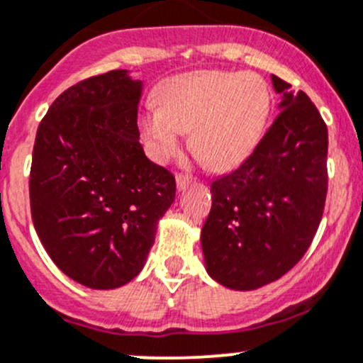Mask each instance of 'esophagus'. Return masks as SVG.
<instances>
[{
  "mask_svg": "<svg viewBox=\"0 0 363 363\" xmlns=\"http://www.w3.org/2000/svg\"><path fill=\"white\" fill-rule=\"evenodd\" d=\"M193 182V177H189V175H184V174H179L177 177H175V184H177V189L179 191H182V189L188 188L189 184Z\"/></svg>",
  "mask_w": 363,
  "mask_h": 363,
  "instance_id": "obj_1",
  "label": "esophagus"
}]
</instances>
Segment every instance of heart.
Returning a JSON list of instances; mask_svg holds the SVG:
<instances>
[{
    "label": "heart",
    "instance_id": "b5f03b06",
    "mask_svg": "<svg viewBox=\"0 0 363 363\" xmlns=\"http://www.w3.org/2000/svg\"><path fill=\"white\" fill-rule=\"evenodd\" d=\"M158 108L140 116V130L158 160L179 151L182 133L208 169L242 163L261 140L272 109V94L254 72L196 71L163 83Z\"/></svg>",
    "mask_w": 363,
    "mask_h": 363
}]
</instances>
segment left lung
Listing matches in <instances>:
<instances>
[{
	"label": "left lung",
	"instance_id": "8db88e82",
	"mask_svg": "<svg viewBox=\"0 0 363 363\" xmlns=\"http://www.w3.org/2000/svg\"><path fill=\"white\" fill-rule=\"evenodd\" d=\"M280 114L252 155L211 184L201 230L205 269L233 291H255L306 254L327 196L329 135L304 91L272 74Z\"/></svg>",
	"mask_w": 363,
	"mask_h": 363
}]
</instances>
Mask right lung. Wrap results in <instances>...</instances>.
<instances>
[{
  "label": "right lung",
  "mask_w": 363,
  "mask_h": 363,
  "mask_svg": "<svg viewBox=\"0 0 363 363\" xmlns=\"http://www.w3.org/2000/svg\"><path fill=\"white\" fill-rule=\"evenodd\" d=\"M144 83L116 69L59 95L38 127L30 216L57 268L109 291L146 264L175 179L144 155L137 109Z\"/></svg>",
  "instance_id": "add662e5"
}]
</instances>
